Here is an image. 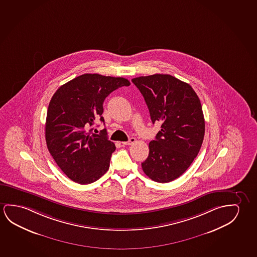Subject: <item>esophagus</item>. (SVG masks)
<instances>
[{"mask_svg":"<svg viewBox=\"0 0 257 257\" xmlns=\"http://www.w3.org/2000/svg\"><path fill=\"white\" fill-rule=\"evenodd\" d=\"M135 142H136V138H131L128 141H126V142H122L121 144H122L123 146H130V145L134 144Z\"/></svg>","mask_w":257,"mask_h":257,"instance_id":"1","label":"esophagus"}]
</instances>
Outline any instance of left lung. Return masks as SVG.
Listing matches in <instances>:
<instances>
[{
	"label": "left lung",
	"mask_w": 257,
	"mask_h": 257,
	"mask_svg": "<svg viewBox=\"0 0 257 257\" xmlns=\"http://www.w3.org/2000/svg\"><path fill=\"white\" fill-rule=\"evenodd\" d=\"M149 109L153 123H161L149 155L142 163L146 176L169 183L182 176L197 157L203 142L202 106L190 85L169 74L132 79Z\"/></svg>",
	"instance_id": "obj_1"
}]
</instances>
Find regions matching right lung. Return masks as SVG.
I'll list each match as a JSON object with an SVG mask.
<instances>
[{"mask_svg": "<svg viewBox=\"0 0 257 257\" xmlns=\"http://www.w3.org/2000/svg\"><path fill=\"white\" fill-rule=\"evenodd\" d=\"M122 77L85 73L62 85L50 100L45 138L54 161L68 178L88 184L99 179L110 167L115 145L102 134L92 133L102 116L103 101L115 89L130 86Z\"/></svg>", "mask_w": 257, "mask_h": 257, "instance_id": "obj_1", "label": "right lung"}]
</instances>
